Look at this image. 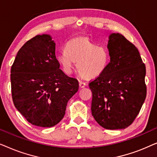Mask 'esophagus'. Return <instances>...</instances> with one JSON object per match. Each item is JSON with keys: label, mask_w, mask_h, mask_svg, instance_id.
Here are the masks:
<instances>
[{"label": "esophagus", "mask_w": 157, "mask_h": 157, "mask_svg": "<svg viewBox=\"0 0 157 157\" xmlns=\"http://www.w3.org/2000/svg\"><path fill=\"white\" fill-rule=\"evenodd\" d=\"M86 83L84 82H82V81H80L79 82V87L80 88H84L86 86Z\"/></svg>", "instance_id": "1"}]
</instances>
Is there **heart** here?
<instances>
[{"instance_id":"1","label":"heart","mask_w":157,"mask_h":157,"mask_svg":"<svg viewBox=\"0 0 157 157\" xmlns=\"http://www.w3.org/2000/svg\"><path fill=\"white\" fill-rule=\"evenodd\" d=\"M64 71L71 74L76 62L79 74L87 79L102 74L109 64V55L104 47L97 46L86 38H76L68 41L64 50L56 56Z\"/></svg>"}]
</instances>
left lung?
I'll use <instances>...</instances> for the list:
<instances>
[{"instance_id":"1","label":"left lung","mask_w":157,"mask_h":157,"mask_svg":"<svg viewBox=\"0 0 157 157\" xmlns=\"http://www.w3.org/2000/svg\"><path fill=\"white\" fill-rule=\"evenodd\" d=\"M107 48L110 62L89 83L91 113L106 129H124L133 123L147 96L146 66L138 49L123 35L112 33Z\"/></svg>"}]
</instances>
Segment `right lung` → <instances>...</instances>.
Here are the masks:
<instances>
[{
  "mask_svg": "<svg viewBox=\"0 0 157 157\" xmlns=\"http://www.w3.org/2000/svg\"><path fill=\"white\" fill-rule=\"evenodd\" d=\"M56 44L48 34L28 40L17 53L10 70L14 106L33 125L51 127L65 115L78 82L60 69Z\"/></svg>",
  "mask_w": 157,
  "mask_h": 157,
  "instance_id": "1",
  "label": "right lung"
}]
</instances>
